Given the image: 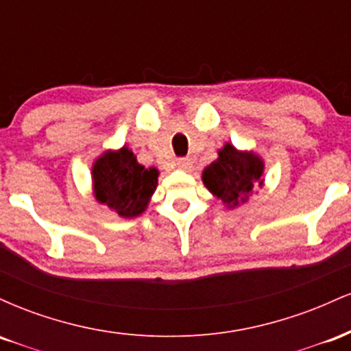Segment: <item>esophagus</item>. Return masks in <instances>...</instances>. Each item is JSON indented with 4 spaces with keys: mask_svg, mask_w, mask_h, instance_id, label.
<instances>
[{
    "mask_svg": "<svg viewBox=\"0 0 351 351\" xmlns=\"http://www.w3.org/2000/svg\"><path fill=\"white\" fill-rule=\"evenodd\" d=\"M176 163H178L180 168H183V170H186V168L191 167V158H188V156H181V158L176 160Z\"/></svg>",
    "mask_w": 351,
    "mask_h": 351,
    "instance_id": "1",
    "label": "esophagus"
}]
</instances>
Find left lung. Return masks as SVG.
I'll list each match as a JSON object with an SVG mask.
<instances>
[{
  "label": "left lung",
  "mask_w": 351,
  "mask_h": 351,
  "mask_svg": "<svg viewBox=\"0 0 351 351\" xmlns=\"http://www.w3.org/2000/svg\"><path fill=\"white\" fill-rule=\"evenodd\" d=\"M264 165L252 153L237 152L232 145H224L219 150V158L203 171V181L216 198L229 208L244 203L252 184L263 183Z\"/></svg>",
  "instance_id": "1"
}]
</instances>
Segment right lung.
<instances>
[{
  "instance_id": "obj_1",
  "label": "right lung",
  "mask_w": 351,
  "mask_h": 351,
  "mask_svg": "<svg viewBox=\"0 0 351 351\" xmlns=\"http://www.w3.org/2000/svg\"><path fill=\"white\" fill-rule=\"evenodd\" d=\"M92 175L95 198L123 217L142 215L158 178V171L138 165L128 148L100 156Z\"/></svg>"
}]
</instances>
